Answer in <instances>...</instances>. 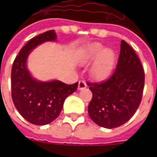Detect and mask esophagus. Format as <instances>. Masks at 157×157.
I'll list each match as a JSON object with an SVG mask.
<instances>
[{
  "instance_id": "1",
  "label": "esophagus",
  "mask_w": 157,
  "mask_h": 157,
  "mask_svg": "<svg viewBox=\"0 0 157 157\" xmlns=\"http://www.w3.org/2000/svg\"><path fill=\"white\" fill-rule=\"evenodd\" d=\"M86 87H87V85H86V83L85 81H79V82H78V90H84V89H86Z\"/></svg>"
}]
</instances>
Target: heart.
Returning a JSON list of instances; mask_svg holds the SVG:
<instances>
[{
    "label": "heart",
    "mask_w": 157,
    "mask_h": 157,
    "mask_svg": "<svg viewBox=\"0 0 157 157\" xmlns=\"http://www.w3.org/2000/svg\"><path fill=\"white\" fill-rule=\"evenodd\" d=\"M116 54L111 48H105L101 44L94 42L86 45L82 53L83 63L94 62L90 75L97 81H104L112 75L115 66Z\"/></svg>",
    "instance_id": "heart-1"
}]
</instances>
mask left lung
Listing matches in <instances>:
<instances>
[{"instance_id":"left-lung-1","label":"left lung","mask_w":157,"mask_h":157,"mask_svg":"<svg viewBox=\"0 0 157 157\" xmlns=\"http://www.w3.org/2000/svg\"><path fill=\"white\" fill-rule=\"evenodd\" d=\"M145 74L131 47L122 40L116 69L107 81L87 83L93 94L89 116L98 126L108 129L127 123L141 103Z\"/></svg>"}]
</instances>
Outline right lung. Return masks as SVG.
Here are the masks:
<instances>
[{
  "instance_id": "obj_1",
  "label": "right lung",
  "mask_w": 157,
  "mask_h": 157,
  "mask_svg": "<svg viewBox=\"0 0 157 157\" xmlns=\"http://www.w3.org/2000/svg\"><path fill=\"white\" fill-rule=\"evenodd\" d=\"M56 38L54 30L33 37L19 51L12 65V101L19 114L34 125H46L56 120L65 99L78 88V82L67 85L56 79L37 80L28 70L27 63L30 52L42 43L56 41Z\"/></svg>"
}]
</instances>
